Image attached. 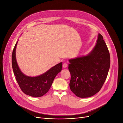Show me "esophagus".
I'll list each match as a JSON object with an SVG mask.
<instances>
[{
  "mask_svg": "<svg viewBox=\"0 0 123 123\" xmlns=\"http://www.w3.org/2000/svg\"><path fill=\"white\" fill-rule=\"evenodd\" d=\"M67 66H68V64L67 63H63V68H66L67 67Z\"/></svg>",
  "mask_w": 123,
  "mask_h": 123,
  "instance_id": "1",
  "label": "esophagus"
}]
</instances>
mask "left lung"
Returning a JSON list of instances; mask_svg holds the SVG:
<instances>
[{"mask_svg": "<svg viewBox=\"0 0 123 123\" xmlns=\"http://www.w3.org/2000/svg\"><path fill=\"white\" fill-rule=\"evenodd\" d=\"M70 89L77 97L88 98L97 93L107 78L110 56L102 35L99 33L92 50L86 56L69 60Z\"/></svg>", "mask_w": 123, "mask_h": 123, "instance_id": "obj_1", "label": "left lung"}]
</instances>
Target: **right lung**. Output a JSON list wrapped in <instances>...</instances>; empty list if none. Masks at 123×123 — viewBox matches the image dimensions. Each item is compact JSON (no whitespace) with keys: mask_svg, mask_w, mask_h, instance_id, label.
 Segmentation results:
<instances>
[{"mask_svg":"<svg viewBox=\"0 0 123 123\" xmlns=\"http://www.w3.org/2000/svg\"><path fill=\"white\" fill-rule=\"evenodd\" d=\"M16 43L12 54V66L16 80L22 91L31 97L43 96L50 89L56 75L61 72L62 62L57 64L42 75L30 77L24 74L19 69L16 59Z\"/></svg>","mask_w":123,"mask_h":123,"instance_id":"1","label":"right lung"}]
</instances>
